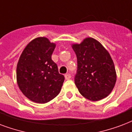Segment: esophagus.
<instances>
[{"label":"esophagus","instance_id":"obj_1","mask_svg":"<svg viewBox=\"0 0 132 132\" xmlns=\"http://www.w3.org/2000/svg\"><path fill=\"white\" fill-rule=\"evenodd\" d=\"M70 77H71V75L70 74H68V73L65 75V79H70Z\"/></svg>","mask_w":132,"mask_h":132}]
</instances>
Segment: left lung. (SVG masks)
<instances>
[{"instance_id": "8db88e82", "label": "left lung", "mask_w": 132, "mask_h": 132, "mask_svg": "<svg viewBox=\"0 0 132 132\" xmlns=\"http://www.w3.org/2000/svg\"><path fill=\"white\" fill-rule=\"evenodd\" d=\"M77 60L75 84L82 96L91 101L107 97L116 82V72L110 54L96 39L87 37L72 44Z\"/></svg>"}]
</instances>
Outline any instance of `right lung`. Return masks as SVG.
Segmentation results:
<instances>
[{
	"label": "right lung",
	"instance_id": "obj_1",
	"mask_svg": "<svg viewBox=\"0 0 132 132\" xmlns=\"http://www.w3.org/2000/svg\"><path fill=\"white\" fill-rule=\"evenodd\" d=\"M56 44L46 37H37L24 48L16 66L20 90L32 102L44 104L60 92L64 76L51 58Z\"/></svg>",
	"mask_w": 132,
	"mask_h": 132
}]
</instances>
